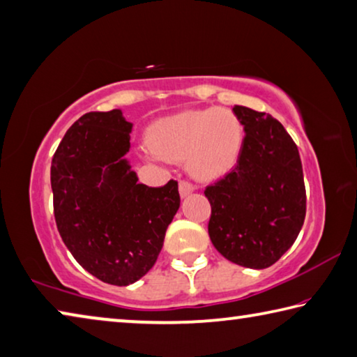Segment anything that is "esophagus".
Returning <instances> with one entry per match:
<instances>
[{
	"label": "esophagus",
	"mask_w": 357,
	"mask_h": 357,
	"mask_svg": "<svg viewBox=\"0 0 357 357\" xmlns=\"http://www.w3.org/2000/svg\"><path fill=\"white\" fill-rule=\"evenodd\" d=\"M178 191H180V196L185 197V196H188V195H191L192 191H195V186H192L188 182V180H180V182H178Z\"/></svg>",
	"instance_id": "obj_1"
}]
</instances>
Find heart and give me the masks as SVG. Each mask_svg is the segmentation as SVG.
<instances>
[{
	"label": "heart",
	"mask_w": 357,
	"mask_h": 357,
	"mask_svg": "<svg viewBox=\"0 0 357 357\" xmlns=\"http://www.w3.org/2000/svg\"><path fill=\"white\" fill-rule=\"evenodd\" d=\"M243 130L232 110L212 107L186 110L160 120L150 131V147L165 160L188 161L202 178L225 174L236 162Z\"/></svg>",
	"instance_id": "b5f03b06"
}]
</instances>
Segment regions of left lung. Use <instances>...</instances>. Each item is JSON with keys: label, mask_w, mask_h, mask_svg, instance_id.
Here are the masks:
<instances>
[{"label": "left lung", "mask_w": 357, "mask_h": 357, "mask_svg": "<svg viewBox=\"0 0 357 357\" xmlns=\"http://www.w3.org/2000/svg\"><path fill=\"white\" fill-rule=\"evenodd\" d=\"M245 137L237 165L204 190L208 236L226 259L266 268L296 242L307 212L299 150L277 119L236 106Z\"/></svg>", "instance_id": "1"}]
</instances>
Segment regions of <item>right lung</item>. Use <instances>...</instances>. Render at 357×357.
I'll list each match as a JSON object with an SVG mask.
<instances>
[{"mask_svg":"<svg viewBox=\"0 0 357 357\" xmlns=\"http://www.w3.org/2000/svg\"><path fill=\"white\" fill-rule=\"evenodd\" d=\"M132 125L121 110L82 115L50 167L58 232L74 259L104 283L128 286L158 259L180 206L178 185L137 182L123 156Z\"/></svg>","mask_w":357,"mask_h":357,"instance_id":"add662e5","label":"right lung"}]
</instances>
